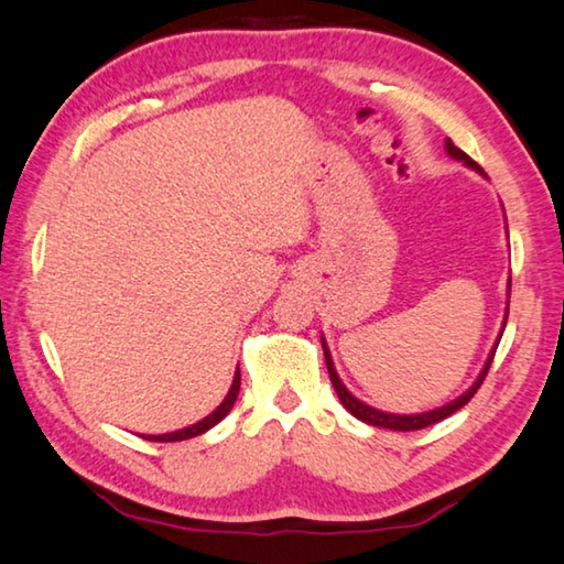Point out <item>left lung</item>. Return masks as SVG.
Wrapping results in <instances>:
<instances>
[{
    "label": "left lung",
    "instance_id": "1",
    "mask_svg": "<svg viewBox=\"0 0 564 564\" xmlns=\"http://www.w3.org/2000/svg\"><path fill=\"white\" fill-rule=\"evenodd\" d=\"M446 153H449L452 158H457V160H462V163H467L469 167H475V170H479L481 173V167L475 163V160H471L467 153H464V150H459L457 145H454L452 140H446ZM512 283V281H509ZM509 314V311H507ZM505 326H507V318H505ZM502 334H505V328H502ZM502 334H499V338H502ZM321 344H324V356H326V369H328V377H330V383H334V389H336V394H338V399H341V404L351 411V414L356 416V419H361V422H366V424H371V426H381V429H394V432H414V429H424V426H432V424H436V422H442V419H446V416H452L454 411H459L464 404H467V401L477 394V389L481 387V381H485V377H487V371H489V366H491V359H495V351H497V346H499V341L495 344V348H491V354H489V359H487V364H485V369H481V373L477 377V381L471 383V387L464 391V394L459 397V399H454V401H449V404H444V406H440V409H432V411H424V414H387V411H379V409H371L369 404H364V401H359L356 399L351 391H348L344 383H341V379H338V373H336V369H334V361H330V354H328V346H326V341L324 338H321Z\"/></svg>",
    "mask_w": 564,
    "mask_h": 564
}]
</instances>
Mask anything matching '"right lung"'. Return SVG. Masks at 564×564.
<instances>
[{
	"label": "right lung",
	"mask_w": 564,
	"mask_h": 564,
	"mask_svg": "<svg viewBox=\"0 0 564 564\" xmlns=\"http://www.w3.org/2000/svg\"><path fill=\"white\" fill-rule=\"evenodd\" d=\"M238 391H240V369H236V377H234V383H230L228 397L220 401V406H218L216 411H213V414H208L205 419H200L198 424H191V426H185V429H177V432L158 434V436L148 434V436H142V440H148V442H183V440H193V436H198V434H203V432H208V429L216 426V424L220 422V419L226 416L230 409H234L236 399H238Z\"/></svg>",
	"instance_id": "right-lung-1"
}]
</instances>
